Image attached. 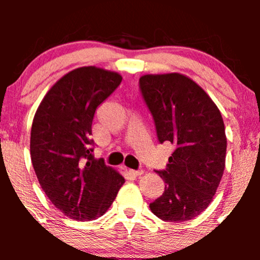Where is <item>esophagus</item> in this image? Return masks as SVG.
<instances>
[{
	"instance_id": "1",
	"label": "esophagus",
	"mask_w": 260,
	"mask_h": 260,
	"mask_svg": "<svg viewBox=\"0 0 260 260\" xmlns=\"http://www.w3.org/2000/svg\"><path fill=\"white\" fill-rule=\"evenodd\" d=\"M128 172H129L132 176H141V175H143L142 170H138V171H136V170H128Z\"/></svg>"
}]
</instances>
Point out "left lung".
Here are the masks:
<instances>
[{"label":"left lung","instance_id":"8db88e82","mask_svg":"<svg viewBox=\"0 0 260 260\" xmlns=\"http://www.w3.org/2000/svg\"><path fill=\"white\" fill-rule=\"evenodd\" d=\"M161 143L175 146L169 165L157 174L165 192L149 209L165 221L181 222L201 214L221 181L226 136L221 113L205 90L180 73L140 78Z\"/></svg>","mask_w":260,"mask_h":260}]
</instances>
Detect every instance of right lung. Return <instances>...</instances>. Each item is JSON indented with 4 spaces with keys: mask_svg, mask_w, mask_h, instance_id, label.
<instances>
[{
    "mask_svg": "<svg viewBox=\"0 0 260 260\" xmlns=\"http://www.w3.org/2000/svg\"><path fill=\"white\" fill-rule=\"evenodd\" d=\"M120 81L122 75L111 70L77 68L49 89L34 117L30 154L36 177L52 205L70 219H98L124 183L90 148L95 109Z\"/></svg>",
    "mask_w": 260,
    "mask_h": 260,
    "instance_id": "1",
    "label": "right lung"
}]
</instances>
